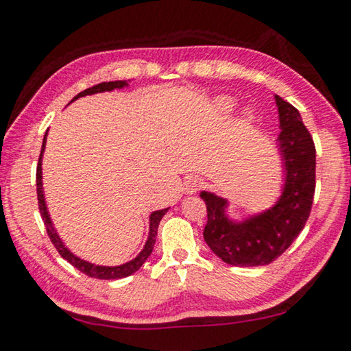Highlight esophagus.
Instances as JSON below:
<instances>
[{"label": "esophagus", "mask_w": 351, "mask_h": 351, "mask_svg": "<svg viewBox=\"0 0 351 351\" xmlns=\"http://www.w3.org/2000/svg\"><path fill=\"white\" fill-rule=\"evenodd\" d=\"M202 178L197 176V175H192V176H187L186 181H184V192L187 195H195L197 190L202 187Z\"/></svg>", "instance_id": "esophagus-1"}]
</instances>
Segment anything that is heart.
<instances>
[{
    "mask_svg": "<svg viewBox=\"0 0 351 351\" xmlns=\"http://www.w3.org/2000/svg\"><path fill=\"white\" fill-rule=\"evenodd\" d=\"M232 101L230 99H227V98H222L221 101H219V107H221V110H224V112H228L232 109Z\"/></svg>",
    "mask_w": 351,
    "mask_h": 351,
    "instance_id": "heart-1",
    "label": "heart"
}]
</instances>
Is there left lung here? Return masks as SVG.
Segmentation results:
<instances>
[{
	"instance_id": "obj_1",
	"label": "left lung",
	"mask_w": 351,
	"mask_h": 351,
	"mask_svg": "<svg viewBox=\"0 0 351 351\" xmlns=\"http://www.w3.org/2000/svg\"><path fill=\"white\" fill-rule=\"evenodd\" d=\"M279 124L278 143L285 167L282 195L271 208L242 222L228 219L227 199L201 192L207 206L204 239L216 256L237 267L267 265L278 259L307 222L316 187V149L301 114L275 97Z\"/></svg>"
}]
</instances>
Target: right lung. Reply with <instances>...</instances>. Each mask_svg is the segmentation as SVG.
<instances>
[{
    "mask_svg": "<svg viewBox=\"0 0 351 351\" xmlns=\"http://www.w3.org/2000/svg\"><path fill=\"white\" fill-rule=\"evenodd\" d=\"M124 86H127L125 81L101 82V84H97V86H93L90 88H86V90L80 92L72 101L78 99L81 97H86V95H93V93H99V92H109V90H113V88H121ZM46 138H47V132H46V135H44V139H43L41 154H40V159H38V165H36V195H38V207H40L41 218L44 221V226H46V230H47L50 241H52V244L55 245V248L58 250L61 256L67 261V263L72 264L75 269H78L81 273H84V275H87V276L97 278V279H121V278L130 276L132 273H135L136 270L141 269V265L145 263V259L150 256L152 250H154L155 241H156L158 226H159V222H161L162 216L167 213L169 208L158 210V212H154L150 215V230H149L147 242H145L143 252L139 253L135 259L129 261V263H125L123 265H117V267H103V265L90 264V263H87V261H82L81 258L75 256V254L70 252L64 244H62V241L60 239L58 233H56V230L53 228V224H52V221H50V216H49L47 207H46V201H44L43 181H41L43 180V176H41V159H43V152H44V149H46Z\"/></svg>",
    "mask_w": 351,
    "mask_h": 351,
    "instance_id": "1",
    "label": "right lung"
}]
</instances>
